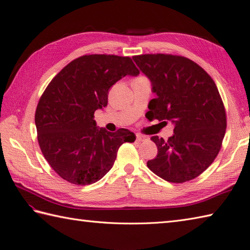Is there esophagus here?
<instances>
[{
  "instance_id": "34e87169",
  "label": "esophagus",
  "mask_w": 250,
  "mask_h": 250,
  "mask_svg": "<svg viewBox=\"0 0 250 250\" xmlns=\"http://www.w3.org/2000/svg\"><path fill=\"white\" fill-rule=\"evenodd\" d=\"M135 138H137V139H135V141L139 142V143L146 140V137H144V135H142V134H137V135H135Z\"/></svg>"
}]
</instances>
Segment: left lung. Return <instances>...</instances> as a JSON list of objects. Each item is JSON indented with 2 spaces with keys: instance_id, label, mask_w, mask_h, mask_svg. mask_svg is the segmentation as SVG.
Wrapping results in <instances>:
<instances>
[{
  "instance_id": "obj_1",
  "label": "left lung",
  "mask_w": 250,
  "mask_h": 250,
  "mask_svg": "<svg viewBox=\"0 0 250 250\" xmlns=\"http://www.w3.org/2000/svg\"><path fill=\"white\" fill-rule=\"evenodd\" d=\"M132 58L155 94L148 112L152 119L174 124V134L168 140L151 138L158 152L147 162L148 168L170 183L196 178L214 162L226 129L225 108L214 80L184 56L145 54Z\"/></svg>"
}]
</instances>
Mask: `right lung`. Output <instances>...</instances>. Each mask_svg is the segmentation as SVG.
<instances>
[{
	"label": "right lung",
	"mask_w": 250,
	"mask_h": 250,
	"mask_svg": "<svg viewBox=\"0 0 250 250\" xmlns=\"http://www.w3.org/2000/svg\"><path fill=\"white\" fill-rule=\"evenodd\" d=\"M140 74L130 57L92 54L74 59L52 79L35 111L42 152L58 175L85 186L100 180L113 166L122 144L135 134L97 127L94 113L107 106L109 88Z\"/></svg>",
	"instance_id": "add662e5"
}]
</instances>
